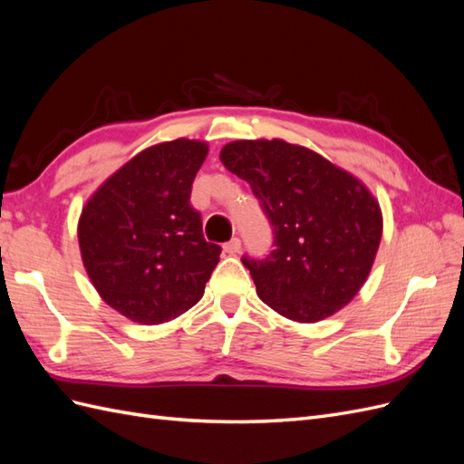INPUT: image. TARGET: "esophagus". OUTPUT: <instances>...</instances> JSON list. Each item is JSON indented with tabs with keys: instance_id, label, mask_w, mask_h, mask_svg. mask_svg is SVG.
I'll return each instance as SVG.
<instances>
[{
	"instance_id": "34e87169",
	"label": "esophagus",
	"mask_w": 464,
	"mask_h": 464,
	"mask_svg": "<svg viewBox=\"0 0 464 464\" xmlns=\"http://www.w3.org/2000/svg\"><path fill=\"white\" fill-rule=\"evenodd\" d=\"M222 247H224V251H227L228 256H236L237 251H240V247H242V242L237 240V237H232V240H230V242H227V244H224Z\"/></svg>"
}]
</instances>
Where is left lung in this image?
<instances>
[{
    "instance_id": "left-lung-1",
    "label": "left lung",
    "mask_w": 464,
    "mask_h": 464,
    "mask_svg": "<svg viewBox=\"0 0 464 464\" xmlns=\"http://www.w3.org/2000/svg\"><path fill=\"white\" fill-rule=\"evenodd\" d=\"M220 160L251 186L275 230L269 257L242 259L257 296L298 323L327 319L353 302L383 234L382 207L370 188L285 139L227 143Z\"/></svg>"
}]
</instances>
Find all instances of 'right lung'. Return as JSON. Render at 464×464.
I'll return each mask as SVG.
<instances>
[{"label":"right lung","mask_w":464,"mask_h":464,"mask_svg":"<svg viewBox=\"0 0 464 464\" xmlns=\"http://www.w3.org/2000/svg\"><path fill=\"white\" fill-rule=\"evenodd\" d=\"M207 141L179 137L143 149L87 199L77 224L81 259L110 307L160 325L198 304L220 259L189 205Z\"/></svg>","instance_id":"1"}]
</instances>
